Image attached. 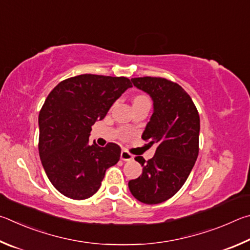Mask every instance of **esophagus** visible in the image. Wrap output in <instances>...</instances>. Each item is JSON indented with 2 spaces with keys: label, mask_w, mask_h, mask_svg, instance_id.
<instances>
[{
  "label": "esophagus",
  "mask_w": 250,
  "mask_h": 250,
  "mask_svg": "<svg viewBox=\"0 0 250 250\" xmlns=\"http://www.w3.org/2000/svg\"><path fill=\"white\" fill-rule=\"evenodd\" d=\"M134 158V156L130 154V152H128L127 150L123 149L121 151V159L124 160V161H128V160H132Z\"/></svg>",
  "instance_id": "obj_1"
}]
</instances>
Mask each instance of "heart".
I'll list each match as a JSON object with an SVG mask.
<instances>
[{"instance_id":"1","label":"heart","mask_w":250,"mask_h":250,"mask_svg":"<svg viewBox=\"0 0 250 250\" xmlns=\"http://www.w3.org/2000/svg\"><path fill=\"white\" fill-rule=\"evenodd\" d=\"M144 101H149V99H148L147 95L139 94V95L136 96V98L134 99V103H136V102H144Z\"/></svg>"}]
</instances>
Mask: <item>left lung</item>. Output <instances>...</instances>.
Returning <instances> with one entry per match:
<instances>
[{
    "instance_id": "1",
    "label": "left lung",
    "mask_w": 250,
    "mask_h": 250,
    "mask_svg": "<svg viewBox=\"0 0 250 250\" xmlns=\"http://www.w3.org/2000/svg\"><path fill=\"white\" fill-rule=\"evenodd\" d=\"M133 84L154 101V113L142 138L157 144L156 154L146 161L137 156L143 173L128 182L134 198L158 204L185 185L199 155L200 116L190 95L176 82L165 78H133Z\"/></svg>"
}]
</instances>
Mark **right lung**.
Returning a JSON list of instances; mask_svg holds the SVG:
<instances>
[{
  "mask_svg": "<svg viewBox=\"0 0 250 250\" xmlns=\"http://www.w3.org/2000/svg\"><path fill=\"white\" fill-rule=\"evenodd\" d=\"M133 86L128 78L80 74L58 83L39 112L38 150L49 181L61 194L85 200L100 189L121 147L89 145L92 125Z\"/></svg>",
  "mask_w": 250,
  "mask_h": 250,
  "instance_id": "1",
  "label": "right lung"
}]
</instances>
